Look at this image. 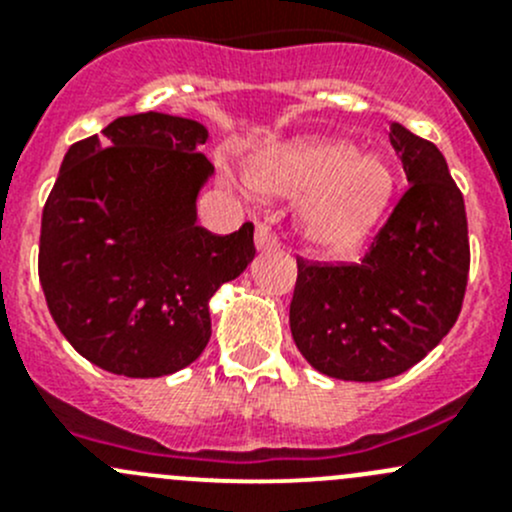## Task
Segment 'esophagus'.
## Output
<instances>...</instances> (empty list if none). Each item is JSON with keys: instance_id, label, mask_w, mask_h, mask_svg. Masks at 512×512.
<instances>
[{"instance_id": "obj_1", "label": "esophagus", "mask_w": 512, "mask_h": 512, "mask_svg": "<svg viewBox=\"0 0 512 512\" xmlns=\"http://www.w3.org/2000/svg\"><path fill=\"white\" fill-rule=\"evenodd\" d=\"M255 245L257 250H270V247H277V235L272 232V227L267 223H257Z\"/></svg>"}]
</instances>
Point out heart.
I'll use <instances>...</instances> for the list:
<instances>
[{"mask_svg": "<svg viewBox=\"0 0 512 512\" xmlns=\"http://www.w3.org/2000/svg\"><path fill=\"white\" fill-rule=\"evenodd\" d=\"M270 193L302 198V227L322 252H347L381 223L396 193V173L381 156H361L347 141H297L260 170Z\"/></svg>", "mask_w": 512, "mask_h": 512, "instance_id": "1", "label": "heart"}]
</instances>
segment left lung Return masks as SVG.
Segmentation results:
<instances>
[{
	"label": "left lung",
	"mask_w": 512,
	"mask_h": 512,
	"mask_svg": "<svg viewBox=\"0 0 512 512\" xmlns=\"http://www.w3.org/2000/svg\"><path fill=\"white\" fill-rule=\"evenodd\" d=\"M389 141L409 188L359 262L297 257L289 329L304 359L344 381L418 364L456 324L471 267L466 205L443 153L401 123Z\"/></svg>",
	"instance_id": "8db88e82"
}]
</instances>
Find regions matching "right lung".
I'll return each mask as SVG.
<instances>
[{
    "label": "right lung",
    "mask_w": 512,
    "mask_h": 512,
    "mask_svg": "<svg viewBox=\"0 0 512 512\" xmlns=\"http://www.w3.org/2000/svg\"><path fill=\"white\" fill-rule=\"evenodd\" d=\"M198 121L146 111L74 143L46 198L39 282L71 347L91 364L153 379L193 364L210 339L208 302L255 257V225L215 235L195 223L213 165Z\"/></svg>",
    "instance_id": "1"
}]
</instances>
